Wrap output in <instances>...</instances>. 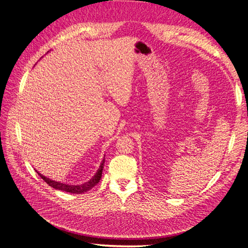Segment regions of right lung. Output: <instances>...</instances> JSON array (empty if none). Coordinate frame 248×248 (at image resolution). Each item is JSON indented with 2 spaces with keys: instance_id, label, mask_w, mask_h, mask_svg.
Returning a JSON list of instances; mask_svg holds the SVG:
<instances>
[{
  "instance_id": "1",
  "label": "right lung",
  "mask_w": 248,
  "mask_h": 248,
  "mask_svg": "<svg viewBox=\"0 0 248 248\" xmlns=\"http://www.w3.org/2000/svg\"><path fill=\"white\" fill-rule=\"evenodd\" d=\"M104 157H106V155H104ZM104 160H106V159L103 158V160H102V162H101V164L99 166V169L96 171L94 176L91 178L89 181L85 182V183L82 184V185H69V184L61 183V182H57L55 180H52V179H49V178L43 176L42 174H40L38 171H36V172L52 188H54L56 190H60V191L69 192V193H72V194H82V193H85V192L89 191L90 189H93L98 183L99 180L101 179L102 170H103V164H104V162H106Z\"/></svg>"
}]
</instances>
